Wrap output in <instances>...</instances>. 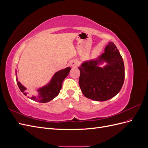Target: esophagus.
Returning a JSON list of instances; mask_svg holds the SVG:
<instances>
[{
  "mask_svg": "<svg viewBox=\"0 0 148 148\" xmlns=\"http://www.w3.org/2000/svg\"><path fill=\"white\" fill-rule=\"evenodd\" d=\"M79 65V62L78 60H72L71 62V65L73 67H76V66H78Z\"/></svg>",
  "mask_w": 148,
  "mask_h": 148,
  "instance_id": "obj_1",
  "label": "esophagus"
}]
</instances>
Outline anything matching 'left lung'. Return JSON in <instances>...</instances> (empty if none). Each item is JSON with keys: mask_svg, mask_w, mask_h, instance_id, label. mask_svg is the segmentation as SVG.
Instances as JSON below:
<instances>
[{"mask_svg": "<svg viewBox=\"0 0 148 148\" xmlns=\"http://www.w3.org/2000/svg\"><path fill=\"white\" fill-rule=\"evenodd\" d=\"M104 51L99 59L84 62L78 67L79 87L85 97L94 101H105L112 98L124 82V63L117 47L110 42ZM102 60L108 64L104 68L97 66Z\"/></svg>", "mask_w": 148, "mask_h": 148, "instance_id": "obj_1", "label": "left lung"}]
</instances>
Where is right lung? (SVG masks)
<instances>
[{
  "instance_id": "right-lung-1",
  "label": "right lung",
  "mask_w": 148,
  "mask_h": 148,
  "mask_svg": "<svg viewBox=\"0 0 148 148\" xmlns=\"http://www.w3.org/2000/svg\"><path fill=\"white\" fill-rule=\"evenodd\" d=\"M71 70L70 67L57 71L52 77L51 82L46 86L39 89L38 95L37 96H33L31 97V99L38 102L45 103L49 102L55 98L59 95L62 86V82L64 79L69 75ZM16 83L18 86L20 91L23 92L25 95H26V92L25 91L26 88L22 85L16 78Z\"/></svg>"
}]
</instances>
